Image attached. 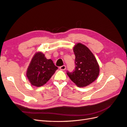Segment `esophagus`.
<instances>
[{"label":"esophagus","instance_id":"obj_1","mask_svg":"<svg viewBox=\"0 0 127 127\" xmlns=\"http://www.w3.org/2000/svg\"><path fill=\"white\" fill-rule=\"evenodd\" d=\"M60 69H61V70H65V69H66V66L65 65H63V66H61L60 67Z\"/></svg>","mask_w":127,"mask_h":127}]
</instances>
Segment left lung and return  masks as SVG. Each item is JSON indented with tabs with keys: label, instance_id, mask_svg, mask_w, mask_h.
Masks as SVG:
<instances>
[{
	"label": "left lung",
	"instance_id": "1",
	"mask_svg": "<svg viewBox=\"0 0 127 127\" xmlns=\"http://www.w3.org/2000/svg\"><path fill=\"white\" fill-rule=\"evenodd\" d=\"M73 52L75 56V70L72 73L67 72V74L78 87H87L99 76V64L89 48L81 43L75 45Z\"/></svg>",
	"mask_w": 127,
	"mask_h": 127
}]
</instances>
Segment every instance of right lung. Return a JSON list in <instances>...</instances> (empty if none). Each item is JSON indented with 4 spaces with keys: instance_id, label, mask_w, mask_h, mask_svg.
I'll return each mask as SVG.
<instances>
[{
    "instance_id": "1",
    "label": "right lung",
    "mask_w": 127,
    "mask_h": 127,
    "mask_svg": "<svg viewBox=\"0 0 127 127\" xmlns=\"http://www.w3.org/2000/svg\"><path fill=\"white\" fill-rule=\"evenodd\" d=\"M58 69L51 59H47L43 53H36L28 66L26 76L31 84L37 87L46 83Z\"/></svg>"
}]
</instances>
